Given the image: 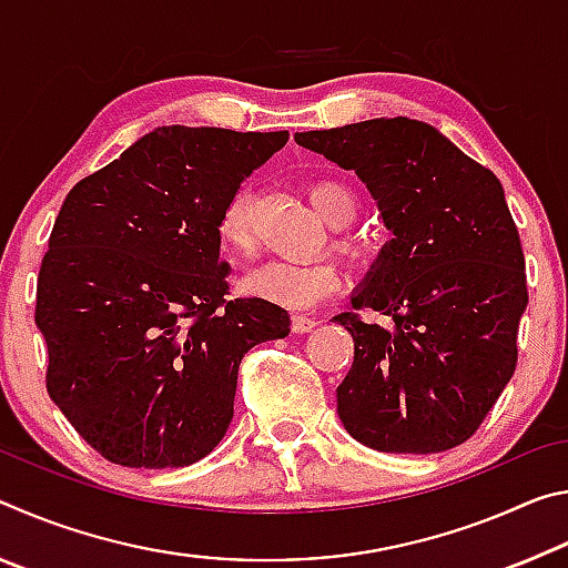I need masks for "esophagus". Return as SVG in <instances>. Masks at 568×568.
<instances>
[{"label":"esophagus","mask_w":568,"mask_h":568,"mask_svg":"<svg viewBox=\"0 0 568 568\" xmlns=\"http://www.w3.org/2000/svg\"><path fill=\"white\" fill-rule=\"evenodd\" d=\"M315 325H321V318H315V315H293V333H307L313 331Z\"/></svg>","instance_id":"esophagus-1"}]
</instances>
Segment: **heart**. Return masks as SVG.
Wrapping results in <instances>:
<instances>
[{
  "label": "heart",
  "mask_w": 568,
  "mask_h": 568,
  "mask_svg": "<svg viewBox=\"0 0 568 568\" xmlns=\"http://www.w3.org/2000/svg\"><path fill=\"white\" fill-rule=\"evenodd\" d=\"M250 203H253L250 190L240 187L227 197L217 217L220 243L235 255H247L255 245ZM311 203L325 223L333 227L348 225L355 213H358V200H355L353 192L333 180L315 182L311 187ZM338 283V263L331 261V257H315V261H267L253 267L240 281V291L275 305L307 307L333 293Z\"/></svg>",
  "instance_id": "b5f03b06"
}]
</instances>
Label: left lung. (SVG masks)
Listing matches in <instances>:
<instances>
[{
	"mask_svg": "<svg viewBox=\"0 0 568 568\" xmlns=\"http://www.w3.org/2000/svg\"><path fill=\"white\" fill-rule=\"evenodd\" d=\"M353 170L393 237L351 293L386 323L343 313L353 365L335 390L348 434L383 454H438L476 434L516 368L524 253L491 170L434 124L378 118L295 132Z\"/></svg>",
	"mask_w": 568,
	"mask_h": 568,
	"instance_id": "1",
	"label": "left lung"
}]
</instances>
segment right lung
I'll use <instances>...</instances> for the list:
<instances>
[{"instance_id":"add662e5","label":"right lung","mask_w":568,"mask_h":568,"mask_svg":"<svg viewBox=\"0 0 568 568\" xmlns=\"http://www.w3.org/2000/svg\"><path fill=\"white\" fill-rule=\"evenodd\" d=\"M285 142L170 124L64 197L37 281L47 393L112 464L205 458L233 420L243 355L291 333L281 305L225 301L217 237L227 197Z\"/></svg>"}]
</instances>
